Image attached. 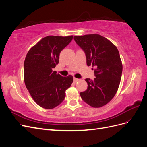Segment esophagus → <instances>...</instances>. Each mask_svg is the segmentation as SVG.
I'll return each instance as SVG.
<instances>
[{"mask_svg":"<svg viewBox=\"0 0 147 147\" xmlns=\"http://www.w3.org/2000/svg\"><path fill=\"white\" fill-rule=\"evenodd\" d=\"M78 81H79V79H78V78H75V77L74 78V82L75 83L77 82Z\"/></svg>","mask_w":147,"mask_h":147,"instance_id":"1","label":"esophagus"}]
</instances>
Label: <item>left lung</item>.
Here are the masks:
<instances>
[{"label":"left lung","mask_w":147,"mask_h":147,"mask_svg":"<svg viewBox=\"0 0 147 147\" xmlns=\"http://www.w3.org/2000/svg\"><path fill=\"white\" fill-rule=\"evenodd\" d=\"M75 42L83 49L88 66L95 67L94 80L86 78L87 90L80 92L84 102L94 108L108 104L118 91L123 65L117 47L99 34L74 36Z\"/></svg>","instance_id":"obj_1"}]
</instances>
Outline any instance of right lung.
Listing matches in <instances>:
<instances>
[{
  "mask_svg": "<svg viewBox=\"0 0 147 147\" xmlns=\"http://www.w3.org/2000/svg\"><path fill=\"white\" fill-rule=\"evenodd\" d=\"M73 37L50 35L44 37L30 49L26 56V86L33 100L42 108L52 109L61 104L66 90L73 82L71 75L62 77L53 71L59 63L61 51L72 41Z\"/></svg>",
  "mask_w": 147,
  "mask_h": 147,
  "instance_id": "add662e5",
  "label": "right lung"
}]
</instances>
